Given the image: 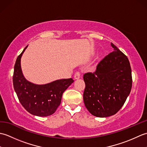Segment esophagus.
<instances>
[{
  "label": "esophagus",
  "mask_w": 147,
  "mask_h": 147,
  "mask_svg": "<svg viewBox=\"0 0 147 147\" xmlns=\"http://www.w3.org/2000/svg\"><path fill=\"white\" fill-rule=\"evenodd\" d=\"M80 72H76V73H75V74H74V79L75 80H78V79H79L80 78Z\"/></svg>",
  "instance_id": "1"
}]
</instances>
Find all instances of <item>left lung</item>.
<instances>
[{
  "instance_id": "left-lung-1",
  "label": "left lung",
  "mask_w": 147,
  "mask_h": 147,
  "mask_svg": "<svg viewBox=\"0 0 147 147\" xmlns=\"http://www.w3.org/2000/svg\"><path fill=\"white\" fill-rule=\"evenodd\" d=\"M114 51L99 62L93 73L83 75L85 107L96 117H106L120 110L132 87L128 59L111 43Z\"/></svg>"
}]
</instances>
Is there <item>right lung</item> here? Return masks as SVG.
<instances>
[{
	"instance_id": "right-lung-1",
	"label": "right lung",
	"mask_w": 147,
	"mask_h": 147,
	"mask_svg": "<svg viewBox=\"0 0 147 147\" xmlns=\"http://www.w3.org/2000/svg\"><path fill=\"white\" fill-rule=\"evenodd\" d=\"M26 46L14 65L13 86L21 104L34 115L46 117L53 114L61 104L62 93L74 82L72 78L58 80L45 85H36L24 78L21 59Z\"/></svg>"
}]
</instances>
